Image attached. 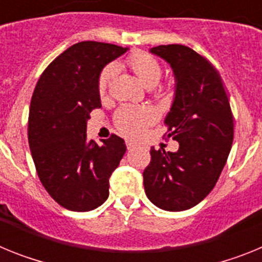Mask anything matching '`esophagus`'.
Segmentation results:
<instances>
[{
	"mask_svg": "<svg viewBox=\"0 0 262 262\" xmlns=\"http://www.w3.org/2000/svg\"><path fill=\"white\" fill-rule=\"evenodd\" d=\"M126 145H127V149H134V148H136L135 143L128 142V140H127V142H126Z\"/></svg>",
	"mask_w": 262,
	"mask_h": 262,
	"instance_id": "obj_1",
	"label": "esophagus"
}]
</instances>
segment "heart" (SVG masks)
Segmentation results:
<instances>
[{"label": "heart", "instance_id": "obj_1", "mask_svg": "<svg viewBox=\"0 0 262 262\" xmlns=\"http://www.w3.org/2000/svg\"><path fill=\"white\" fill-rule=\"evenodd\" d=\"M127 66L147 88H152L163 77V68L159 60L145 52H135L127 59ZM115 75L113 64L102 69L98 78V94L101 97L107 93L108 85ZM156 111L149 106H123L115 114V126L119 133L128 138H139L156 120Z\"/></svg>", "mask_w": 262, "mask_h": 262}]
</instances>
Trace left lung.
<instances>
[{"label": "left lung", "mask_w": 262, "mask_h": 262, "mask_svg": "<svg viewBox=\"0 0 262 262\" xmlns=\"http://www.w3.org/2000/svg\"><path fill=\"white\" fill-rule=\"evenodd\" d=\"M151 52L174 72L176 97L165 124L180 148H151V163L143 172L144 190L160 209L184 211L205 200L219 180L232 147L233 115L209 60L182 45L159 46Z\"/></svg>", "instance_id": "obj_1"}]
</instances>
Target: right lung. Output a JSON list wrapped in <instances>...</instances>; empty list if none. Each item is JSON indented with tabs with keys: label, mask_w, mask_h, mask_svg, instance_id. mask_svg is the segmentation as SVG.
Segmentation results:
<instances>
[{
	"label": "right lung",
	"mask_w": 262,
	"mask_h": 262,
	"mask_svg": "<svg viewBox=\"0 0 262 262\" xmlns=\"http://www.w3.org/2000/svg\"><path fill=\"white\" fill-rule=\"evenodd\" d=\"M127 48L80 41L51 62L36 82L29 114V145L41 185L64 209L90 211L108 196V178L126 152L115 134L102 145L88 140L89 113L101 107L103 67Z\"/></svg>",
	"instance_id": "add662e5"
}]
</instances>
